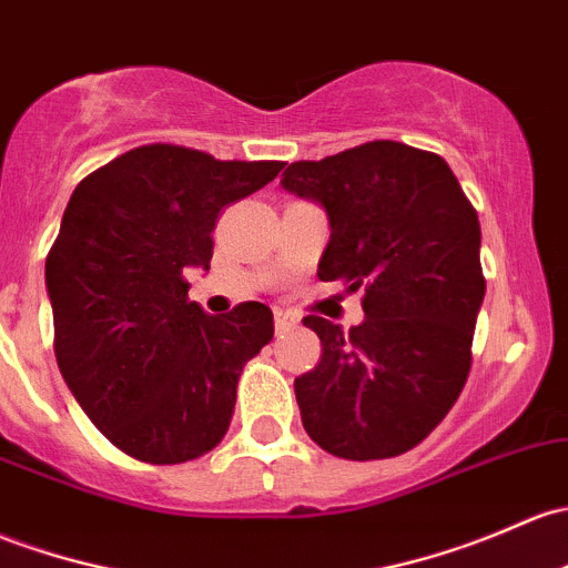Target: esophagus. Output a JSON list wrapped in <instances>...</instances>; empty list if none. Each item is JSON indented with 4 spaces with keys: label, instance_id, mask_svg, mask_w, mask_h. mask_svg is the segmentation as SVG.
Here are the masks:
<instances>
[{
    "label": "esophagus",
    "instance_id": "obj_1",
    "mask_svg": "<svg viewBox=\"0 0 568 568\" xmlns=\"http://www.w3.org/2000/svg\"><path fill=\"white\" fill-rule=\"evenodd\" d=\"M294 326H296L294 315L285 313V310H277V313H274V332H277L280 337H283V334H288Z\"/></svg>",
    "mask_w": 568,
    "mask_h": 568
}]
</instances>
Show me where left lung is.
<instances>
[{
	"label": "left lung",
	"mask_w": 568,
	"mask_h": 568,
	"mask_svg": "<svg viewBox=\"0 0 568 568\" xmlns=\"http://www.w3.org/2000/svg\"><path fill=\"white\" fill-rule=\"evenodd\" d=\"M329 214L326 283L364 288L367 318L343 332L307 315L321 362L294 381L310 438L343 459L414 449L457 403L485 300L474 204L435 152L367 141L300 160L280 179Z\"/></svg>",
	"instance_id": "obj_1"
}]
</instances>
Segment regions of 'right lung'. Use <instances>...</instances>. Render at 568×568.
I'll return each mask as SVG.
<instances>
[{"mask_svg":"<svg viewBox=\"0 0 568 568\" xmlns=\"http://www.w3.org/2000/svg\"><path fill=\"white\" fill-rule=\"evenodd\" d=\"M280 160H217L146 143L83 176L45 258L59 373L92 425L152 465L223 440L244 364L272 339V310L209 315L184 272L209 268L220 212L272 182Z\"/></svg>","mask_w":568,"mask_h":568,"instance_id":"right-lung-1","label":"right lung"}]
</instances>
